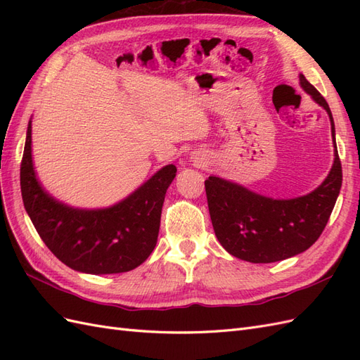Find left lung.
<instances>
[{
	"label": "left lung",
	"instance_id": "8db88e82",
	"mask_svg": "<svg viewBox=\"0 0 360 360\" xmlns=\"http://www.w3.org/2000/svg\"><path fill=\"white\" fill-rule=\"evenodd\" d=\"M299 79L302 89L330 120L335 159L320 186L297 198L276 200L221 177L210 176L204 181L217 240L226 252L249 263H275L311 248L328 224L341 191L342 168L330 108L303 75Z\"/></svg>",
	"mask_w": 360,
	"mask_h": 360
}]
</instances>
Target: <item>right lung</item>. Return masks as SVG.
Masks as SVG:
<instances>
[{"mask_svg": "<svg viewBox=\"0 0 360 360\" xmlns=\"http://www.w3.org/2000/svg\"><path fill=\"white\" fill-rule=\"evenodd\" d=\"M28 122L20 191L30 219L61 263L76 271L111 275L143 264L158 242L167 189L177 168H160L120 202L105 209H76L52 197L39 181L31 155Z\"/></svg>", "mask_w": 360, "mask_h": 360, "instance_id": "1", "label": "right lung"}]
</instances>
